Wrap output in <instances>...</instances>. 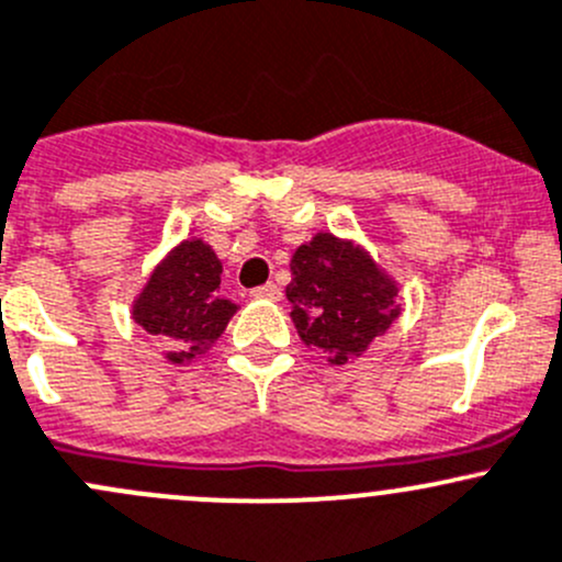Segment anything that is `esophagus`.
I'll use <instances>...</instances> for the list:
<instances>
[{"label":"esophagus","mask_w":562,"mask_h":562,"mask_svg":"<svg viewBox=\"0 0 562 562\" xmlns=\"http://www.w3.org/2000/svg\"><path fill=\"white\" fill-rule=\"evenodd\" d=\"M254 297H265V300H279L281 297V286L279 283H273V281H268V283H262V286H257L254 289Z\"/></svg>","instance_id":"34e87169"}]
</instances>
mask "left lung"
Instances as JSON below:
<instances>
[{
	"mask_svg": "<svg viewBox=\"0 0 562 562\" xmlns=\"http://www.w3.org/2000/svg\"><path fill=\"white\" fill-rule=\"evenodd\" d=\"M398 286L369 251L352 240L319 232L292 257L286 297L305 347L327 355L333 366L360 358L402 308Z\"/></svg>",
	"mask_w": 562,
	"mask_h": 562,
	"instance_id": "left-lung-1",
	"label": "left lung"
}]
</instances>
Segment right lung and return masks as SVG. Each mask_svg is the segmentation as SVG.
<instances>
[{"label": "right lung", "mask_w": 562, "mask_h": 562, "mask_svg": "<svg viewBox=\"0 0 562 562\" xmlns=\"http://www.w3.org/2000/svg\"><path fill=\"white\" fill-rule=\"evenodd\" d=\"M221 273L213 248L193 237L166 254L133 300V319L160 338L171 363H191L207 352L235 316L237 305L218 294Z\"/></svg>", "instance_id": "right-lung-1"}]
</instances>
